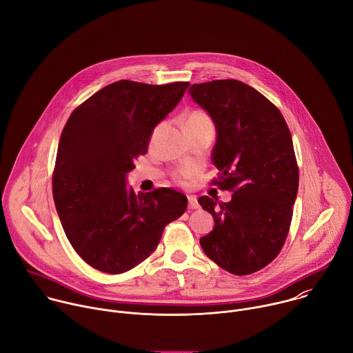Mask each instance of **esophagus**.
I'll return each mask as SVG.
<instances>
[{
    "label": "esophagus",
    "mask_w": 353,
    "mask_h": 353,
    "mask_svg": "<svg viewBox=\"0 0 353 353\" xmlns=\"http://www.w3.org/2000/svg\"><path fill=\"white\" fill-rule=\"evenodd\" d=\"M188 207H189V210L199 208V203H197V197L196 196H189L188 197Z\"/></svg>",
    "instance_id": "esophagus-1"
}]
</instances>
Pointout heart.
Returning <instances> with one entry per match:
<instances>
[{
    "instance_id": "b5f03b06",
    "label": "heart",
    "mask_w": 353,
    "mask_h": 353,
    "mask_svg": "<svg viewBox=\"0 0 353 353\" xmlns=\"http://www.w3.org/2000/svg\"><path fill=\"white\" fill-rule=\"evenodd\" d=\"M201 125H213V122H211V118L208 117L207 112H204L201 110H194L188 114V117L185 119V129L192 128V126H201ZM193 176H194L193 170H182L181 172L176 174L175 178L179 183H188Z\"/></svg>"
}]
</instances>
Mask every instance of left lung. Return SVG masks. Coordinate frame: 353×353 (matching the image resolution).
Wrapping results in <instances>:
<instances>
[{"mask_svg":"<svg viewBox=\"0 0 353 353\" xmlns=\"http://www.w3.org/2000/svg\"><path fill=\"white\" fill-rule=\"evenodd\" d=\"M192 99L213 118L217 142L213 181L234 192L231 201L199 199L214 219L200 238L203 252L225 271L253 274L270 264L290 232L299 186V168L290 128L261 93L235 79L192 85Z\"/></svg>","mask_w":353,"mask_h":353,"instance_id":"left-lung-1","label":"left lung"}]
</instances>
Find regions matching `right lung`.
Returning a JSON list of instances; mask_svg holds the SVG:
<instances>
[{
    "instance_id": "1",
    "label": "right lung",
    "mask_w": 353,
    "mask_h": 353,
    "mask_svg": "<svg viewBox=\"0 0 353 353\" xmlns=\"http://www.w3.org/2000/svg\"><path fill=\"white\" fill-rule=\"evenodd\" d=\"M189 82H114L77 107L61 133L52 196L68 241L93 268L121 274L146 260L164 228L186 210L185 194L160 188L134 194L125 176L148 153L154 126Z\"/></svg>"
}]
</instances>
